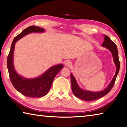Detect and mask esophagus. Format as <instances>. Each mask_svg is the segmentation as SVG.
<instances>
[{"label": "esophagus", "instance_id": "34e87169", "mask_svg": "<svg viewBox=\"0 0 127 127\" xmlns=\"http://www.w3.org/2000/svg\"><path fill=\"white\" fill-rule=\"evenodd\" d=\"M64 65H67V66H69L71 65V62L69 61V60H65V62H64Z\"/></svg>", "mask_w": 127, "mask_h": 127}]
</instances>
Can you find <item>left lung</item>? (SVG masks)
<instances>
[{
  "label": "left lung",
  "mask_w": 127,
  "mask_h": 127,
  "mask_svg": "<svg viewBox=\"0 0 127 127\" xmlns=\"http://www.w3.org/2000/svg\"><path fill=\"white\" fill-rule=\"evenodd\" d=\"M104 40L102 46L103 47H106L111 53L113 57L114 62L115 64L116 69L115 72V74L114 76L111 81L108 84V85L105 88L104 90L99 92H92L89 90H86L84 89H82L81 88L78 86L77 81L76 78H74L73 74H71V86L72 92L74 95L80 99L86 100V101H91L99 99L100 98L103 97V96L106 95L107 93L110 92V91L113 87L115 82L116 78L119 73L120 69V62L119 60L118 56V51L117 46L115 44L110 38L108 36L104 35Z\"/></svg>",
  "instance_id": "obj_1"
}]
</instances>
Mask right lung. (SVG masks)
Segmentation results:
<instances>
[{"label":"right lung","instance_id":"add662e5","mask_svg":"<svg viewBox=\"0 0 127 127\" xmlns=\"http://www.w3.org/2000/svg\"><path fill=\"white\" fill-rule=\"evenodd\" d=\"M45 32L43 28L36 26H31L24 29L14 38L7 58V68L12 84L18 92L28 97L39 98L46 95L51 87L54 78L63 68L62 64L54 65L41 76L33 78L24 77L16 71L13 65V53L15 43L21 38L29 33H43Z\"/></svg>","mask_w":127,"mask_h":127}]
</instances>
